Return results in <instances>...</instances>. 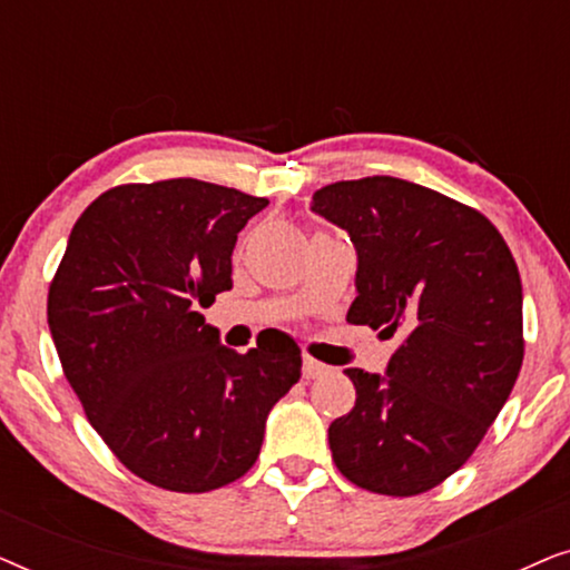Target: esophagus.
<instances>
[{
  "instance_id": "obj_1",
  "label": "esophagus",
  "mask_w": 570,
  "mask_h": 570,
  "mask_svg": "<svg viewBox=\"0 0 570 570\" xmlns=\"http://www.w3.org/2000/svg\"><path fill=\"white\" fill-rule=\"evenodd\" d=\"M330 371V365H324V363H318L316 357H303V379H318V376H324V373Z\"/></svg>"
}]
</instances>
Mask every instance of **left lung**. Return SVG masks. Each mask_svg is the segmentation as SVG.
<instances>
[{
	"label": "left lung",
	"instance_id": "1",
	"mask_svg": "<svg viewBox=\"0 0 570 570\" xmlns=\"http://www.w3.org/2000/svg\"><path fill=\"white\" fill-rule=\"evenodd\" d=\"M311 213L355 246L347 324L400 337L384 373L345 371L355 407L330 425L334 464L371 493H425L472 456L517 384V262L488 217L394 176L324 186Z\"/></svg>",
	"mask_w": 570,
	"mask_h": 570
}]
</instances>
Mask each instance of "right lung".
Returning <instances> with one entry per match:
<instances>
[{
    "label": "right lung",
    "mask_w": 570,
    "mask_h": 570,
    "mask_svg": "<svg viewBox=\"0 0 570 570\" xmlns=\"http://www.w3.org/2000/svg\"><path fill=\"white\" fill-rule=\"evenodd\" d=\"M267 205L197 178L127 184L69 233L49 291L53 347L90 425L158 488L207 493L246 474L301 379L293 337L238 355L199 314L233 287L238 233Z\"/></svg>",
    "instance_id": "obj_1"
}]
</instances>
